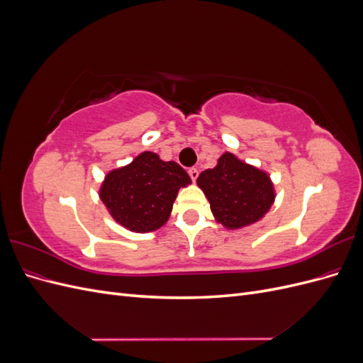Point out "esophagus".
<instances>
[{"mask_svg": "<svg viewBox=\"0 0 363 363\" xmlns=\"http://www.w3.org/2000/svg\"><path fill=\"white\" fill-rule=\"evenodd\" d=\"M189 175H191V179H192V182H195L196 179H199V169L196 168H189Z\"/></svg>", "mask_w": 363, "mask_h": 363, "instance_id": "1", "label": "esophagus"}]
</instances>
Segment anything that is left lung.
Wrapping results in <instances>:
<instances>
[{
  "mask_svg": "<svg viewBox=\"0 0 363 363\" xmlns=\"http://www.w3.org/2000/svg\"><path fill=\"white\" fill-rule=\"evenodd\" d=\"M196 184L211 203L216 221L230 230L257 223L276 200L269 175L232 152H224L215 168L203 171Z\"/></svg>",
  "mask_w": 363,
  "mask_h": 363,
  "instance_id": "obj_1",
  "label": "left lung"
}]
</instances>
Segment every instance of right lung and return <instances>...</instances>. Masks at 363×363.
<instances>
[{
    "instance_id": "right-lung-1",
    "label": "right lung",
    "mask_w": 363,
    "mask_h": 363,
    "mask_svg": "<svg viewBox=\"0 0 363 363\" xmlns=\"http://www.w3.org/2000/svg\"><path fill=\"white\" fill-rule=\"evenodd\" d=\"M188 184L191 177L179 163L144 151L106 175L100 199L116 223L130 232L148 233L168 221L179 189Z\"/></svg>"
}]
</instances>
